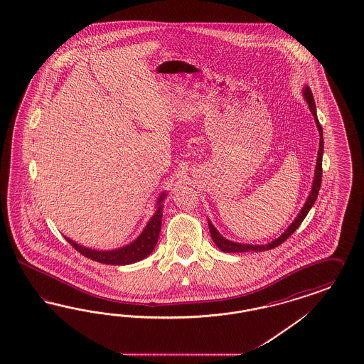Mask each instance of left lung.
Segmentation results:
<instances>
[{"label": "left lung", "mask_w": 364, "mask_h": 364, "mask_svg": "<svg viewBox=\"0 0 364 364\" xmlns=\"http://www.w3.org/2000/svg\"><path fill=\"white\" fill-rule=\"evenodd\" d=\"M303 97L307 101L309 104V110L314 116V120L315 124L318 127V131H319V151H318V159H316V166H315V175H314V181H312V187L309 191V198L306 200L303 208L300 210L298 213V216L295 218V220L292 221L286 231L283 232L277 239H275L274 242H267V244H244V242H235L225 239L224 236H221L219 231L215 228V225L208 220V227H210V236H212V240L218 245V248L223 251V252H230V254H235V252H248V251H255V252H263V251H268V250H272L277 245H280L282 242H286L287 239L296 231L299 228V225L301 224V221L306 219V216L309 215V210L312 208V205L315 204L316 198H318V193H319L320 186H321V160H323V151H324V141H323V129H321V125H320L319 120H318V114H316V105H315V101H314V96H312V92L309 87H304L303 88Z\"/></svg>", "instance_id": "obj_1"}]
</instances>
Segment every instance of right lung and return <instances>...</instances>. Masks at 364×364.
Returning <instances> with one entry per match:
<instances>
[{"label": "right lung", "mask_w": 364, "mask_h": 364, "mask_svg": "<svg viewBox=\"0 0 364 364\" xmlns=\"http://www.w3.org/2000/svg\"><path fill=\"white\" fill-rule=\"evenodd\" d=\"M166 192H163L156 203V210L151 220L146 223L143 232L137 236L136 240L124 245L122 248L110 250V251H99V250H92L88 247H84L81 244H77L69 237H66V242H69L75 250L84 255L90 260L99 262L102 264L110 265H127L137 263L140 260L145 259L146 256L152 254V251L159 240V233L161 230V219H163V201L166 198Z\"/></svg>", "instance_id": "1"}]
</instances>
